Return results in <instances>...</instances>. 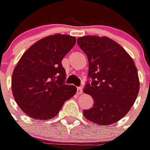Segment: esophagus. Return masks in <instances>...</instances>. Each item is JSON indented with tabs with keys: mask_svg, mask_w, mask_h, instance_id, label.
I'll use <instances>...</instances> for the list:
<instances>
[{
	"mask_svg": "<svg viewBox=\"0 0 150 150\" xmlns=\"http://www.w3.org/2000/svg\"><path fill=\"white\" fill-rule=\"evenodd\" d=\"M82 93H83L82 87H81V86H79V87L77 88V93H78L79 95H81V94H82Z\"/></svg>",
	"mask_w": 150,
	"mask_h": 150,
	"instance_id": "obj_1",
	"label": "esophagus"
}]
</instances>
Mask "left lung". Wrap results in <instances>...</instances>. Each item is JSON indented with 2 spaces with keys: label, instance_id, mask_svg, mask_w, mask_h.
<instances>
[{
  "label": "left lung",
  "instance_id": "1",
  "mask_svg": "<svg viewBox=\"0 0 150 150\" xmlns=\"http://www.w3.org/2000/svg\"><path fill=\"white\" fill-rule=\"evenodd\" d=\"M88 58V78L83 92L93 97L91 109L83 110L87 120L100 126L111 125L130 110L139 92V79L132 58L117 42L106 36L77 39Z\"/></svg>",
  "mask_w": 150,
  "mask_h": 150
}]
</instances>
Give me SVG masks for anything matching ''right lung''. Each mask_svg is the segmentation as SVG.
<instances>
[{
    "label": "right lung",
    "mask_w": 150,
    "mask_h": 150,
    "mask_svg": "<svg viewBox=\"0 0 150 150\" xmlns=\"http://www.w3.org/2000/svg\"><path fill=\"white\" fill-rule=\"evenodd\" d=\"M75 41V37L68 35L47 36L32 45L15 67L13 94L19 108L31 118H53L76 93L75 86L65 84L66 73L62 65Z\"/></svg>",
    "instance_id": "1"
}]
</instances>
